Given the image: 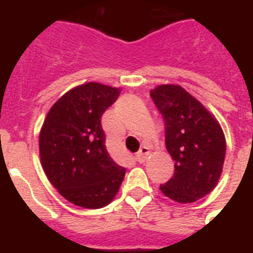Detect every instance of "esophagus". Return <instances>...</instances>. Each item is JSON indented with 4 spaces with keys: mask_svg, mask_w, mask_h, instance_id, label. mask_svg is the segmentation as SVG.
<instances>
[{
    "mask_svg": "<svg viewBox=\"0 0 253 253\" xmlns=\"http://www.w3.org/2000/svg\"><path fill=\"white\" fill-rule=\"evenodd\" d=\"M149 154H150V150H149L148 146H142L141 149L139 150V153L136 154V160L139 162V163H144L146 158L149 157Z\"/></svg>",
    "mask_w": 253,
    "mask_h": 253,
    "instance_id": "esophagus-1",
    "label": "esophagus"
}]
</instances>
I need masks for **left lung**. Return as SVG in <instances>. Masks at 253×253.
Listing matches in <instances>:
<instances>
[{
    "label": "left lung",
    "mask_w": 253,
    "mask_h": 253,
    "mask_svg": "<svg viewBox=\"0 0 253 253\" xmlns=\"http://www.w3.org/2000/svg\"><path fill=\"white\" fill-rule=\"evenodd\" d=\"M150 96L163 116L166 148L174 160V174L160 184V191L179 204L195 203L211 192L220 178L227 149L223 129L179 85H159Z\"/></svg>",
    "instance_id": "1"
}]
</instances>
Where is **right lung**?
Returning <instances> with one entry per match:
<instances>
[{
	"label": "right lung",
	"instance_id": "right-lung-1",
	"mask_svg": "<svg viewBox=\"0 0 253 253\" xmlns=\"http://www.w3.org/2000/svg\"><path fill=\"white\" fill-rule=\"evenodd\" d=\"M120 93L118 87L86 83L61 96L45 117L39 135L42 167L74 205H108L124 181L126 169L109 157L100 122Z\"/></svg>",
	"mask_w": 253,
	"mask_h": 253
}]
</instances>
